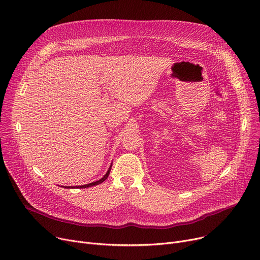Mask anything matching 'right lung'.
Segmentation results:
<instances>
[{
  "label": "right lung",
  "mask_w": 260,
  "mask_h": 260,
  "mask_svg": "<svg viewBox=\"0 0 260 260\" xmlns=\"http://www.w3.org/2000/svg\"><path fill=\"white\" fill-rule=\"evenodd\" d=\"M112 167V166H111ZM111 167L109 168V170H108V172L107 174L105 175V177H103L102 179H100L99 181H96V182H93V183H90V184H86V185H82V186H76V188H88V187H92V186H95V185H98V184H100V183H102V182H105L107 179H108V177H109V175H110V171H111ZM64 188H73V187H71V186H69V187H64ZM75 188V187H74Z\"/></svg>",
  "instance_id": "obj_1"
}]
</instances>
